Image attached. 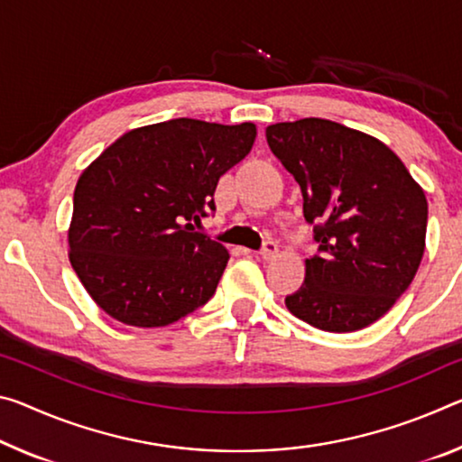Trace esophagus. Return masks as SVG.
Instances as JSON below:
<instances>
[{"instance_id":"34e87169","label":"esophagus","mask_w":462,"mask_h":462,"mask_svg":"<svg viewBox=\"0 0 462 462\" xmlns=\"http://www.w3.org/2000/svg\"><path fill=\"white\" fill-rule=\"evenodd\" d=\"M277 253H280V246H277L275 240H267L265 246L261 248V257L265 259V261L275 259V257H277Z\"/></svg>"}]
</instances>
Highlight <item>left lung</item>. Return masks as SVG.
Here are the masks:
<instances>
[{
  "label": "left lung",
  "mask_w": 462,
  "mask_h": 462,
  "mask_svg": "<svg viewBox=\"0 0 462 462\" xmlns=\"http://www.w3.org/2000/svg\"><path fill=\"white\" fill-rule=\"evenodd\" d=\"M271 152L302 189L319 254L288 310L328 333L360 331L409 288L426 248L428 201L397 153L327 119L267 127Z\"/></svg>",
  "instance_id": "obj_1"
}]
</instances>
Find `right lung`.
<instances>
[{"mask_svg":"<svg viewBox=\"0 0 462 462\" xmlns=\"http://www.w3.org/2000/svg\"><path fill=\"white\" fill-rule=\"evenodd\" d=\"M253 123L171 119L127 131L78 179L68 232L79 282L108 317L166 327L214 296L230 254L195 232L219 177L251 152Z\"/></svg>","mask_w":462,"mask_h":462,"instance_id":"1","label":"right lung"}]
</instances>
